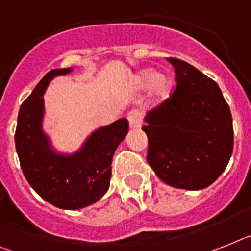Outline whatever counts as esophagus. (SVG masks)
I'll list each match as a JSON object with an SVG mask.
<instances>
[{
  "instance_id": "34e87169",
  "label": "esophagus",
  "mask_w": 251,
  "mask_h": 251,
  "mask_svg": "<svg viewBox=\"0 0 251 251\" xmlns=\"http://www.w3.org/2000/svg\"><path fill=\"white\" fill-rule=\"evenodd\" d=\"M128 123H129V127L133 128V129H137L141 127V123H142V117L137 110H132L128 113L127 115Z\"/></svg>"
}]
</instances>
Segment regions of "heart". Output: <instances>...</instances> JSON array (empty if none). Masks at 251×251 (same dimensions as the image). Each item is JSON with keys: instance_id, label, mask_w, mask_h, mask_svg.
I'll use <instances>...</instances> for the list:
<instances>
[{"instance_id": "b5f03b06", "label": "heart", "mask_w": 251, "mask_h": 251, "mask_svg": "<svg viewBox=\"0 0 251 251\" xmlns=\"http://www.w3.org/2000/svg\"><path fill=\"white\" fill-rule=\"evenodd\" d=\"M134 87L141 91L150 88L151 102L159 105L171 95L172 80L168 74H156L155 70L145 69L134 76Z\"/></svg>"}]
</instances>
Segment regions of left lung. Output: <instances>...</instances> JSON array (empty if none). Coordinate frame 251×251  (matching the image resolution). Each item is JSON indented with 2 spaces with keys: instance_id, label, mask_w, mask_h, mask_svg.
<instances>
[{
  "instance_id": "8db88e82",
  "label": "left lung",
  "mask_w": 251,
  "mask_h": 251,
  "mask_svg": "<svg viewBox=\"0 0 251 251\" xmlns=\"http://www.w3.org/2000/svg\"><path fill=\"white\" fill-rule=\"evenodd\" d=\"M167 60L177 84L145 117L148 163L167 185L201 190L222 175L232 155V115L214 80L183 60Z\"/></svg>"
}]
</instances>
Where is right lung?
Returning <instances> with one entry per match:
<instances>
[{
	"label": "right lung",
	"mask_w": 251,
	"mask_h": 251,
	"mask_svg": "<svg viewBox=\"0 0 251 251\" xmlns=\"http://www.w3.org/2000/svg\"><path fill=\"white\" fill-rule=\"evenodd\" d=\"M72 68L53 69L39 80L20 106L15 146L20 167L33 190L50 204L75 210L99 201L109 190L114 151L128 133L126 118L95 130L80 150L57 154L42 130L43 93L53 76Z\"/></svg>",
	"instance_id": "1"
}]
</instances>
